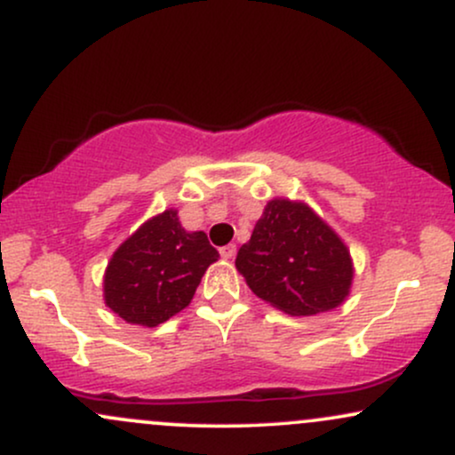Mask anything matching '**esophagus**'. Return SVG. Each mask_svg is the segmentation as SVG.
Wrapping results in <instances>:
<instances>
[{
    "instance_id": "obj_1",
    "label": "esophagus",
    "mask_w": 455,
    "mask_h": 455,
    "mask_svg": "<svg viewBox=\"0 0 455 455\" xmlns=\"http://www.w3.org/2000/svg\"><path fill=\"white\" fill-rule=\"evenodd\" d=\"M235 254H237V245H235V243L222 245V248H220V257L222 259H233Z\"/></svg>"
}]
</instances>
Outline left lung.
Segmentation results:
<instances>
[{
  "label": "left lung",
  "instance_id": "8db88e82",
  "mask_svg": "<svg viewBox=\"0 0 455 455\" xmlns=\"http://www.w3.org/2000/svg\"><path fill=\"white\" fill-rule=\"evenodd\" d=\"M235 265L254 295L293 316L340 306L353 280L342 239L310 207L286 198L267 203Z\"/></svg>",
  "mask_w": 455,
  "mask_h": 455
}]
</instances>
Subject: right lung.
I'll list each match as a JSON object with an SVG mask.
<instances>
[{"mask_svg": "<svg viewBox=\"0 0 455 455\" xmlns=\"http://www.w3.org/2000/svg\"><path fill=\"white\" fill-rule=\"evenodd\" d=\"M218 250L186 233L175 210L151 218L117 248L104 274V301L132 325L156 327L190 304Z\"/></svg>", "mask_w": 455, "mask_h": 455, "instance_id": "obj_1", "label": "right lung"}]
</instances>
